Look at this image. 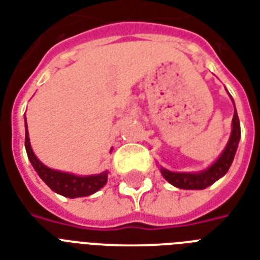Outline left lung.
<instances>
[{
  "label": "left lung",
  "instance_id": "8db88e82",
  "mask_svg": "<svg viewBox=\"0 0 260 260\" xmlns=\"http://www.w3.org/2000/svg\"><path fill=\"white\" fill-rule=\"evenodd\" d=\"M234 101V100H232ZM235 105V104H234ZM239 140H240V121H239L238 112L235 108L234 118H232V132H231L230 142L226 144L225 150L220 155V158L208 169L198 174L190 173H173L166 169H160V173L171 185L175 187L185 190H202L208 186L213 185L214 182L220 179L222 175H225L230 170L231 165L234 162L235 154L238 150Z\"/></svg>",
  "mask_w": 260,
  "mask_h": 260
}]
</instances>
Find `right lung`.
<instances>
[{
    "mask_svg": "<svg viewBox=\"0 0 260 260\" xmlns=\"http://www.w3.org/2000/svg\"><path fill=\"white\" fill-rule=\"evenodd\" d=\"M25 150L28 159L32 163V166L39 174V177L46 182L47 186L55 193L62 194L64 197L77 198V197H87L90 194L95 193L105 185L108 181V171L91 175V177H78L74 174L62 173V171L52 170L44 166L36 156L34 151L30 148L29 136H28V128H26L25 120Z\"/></svg>",
    "mask_w": 260,
    "mask_h": 260,
    "instance_id": "obj_1",
    "label": "right lung"
}]
</instances>
